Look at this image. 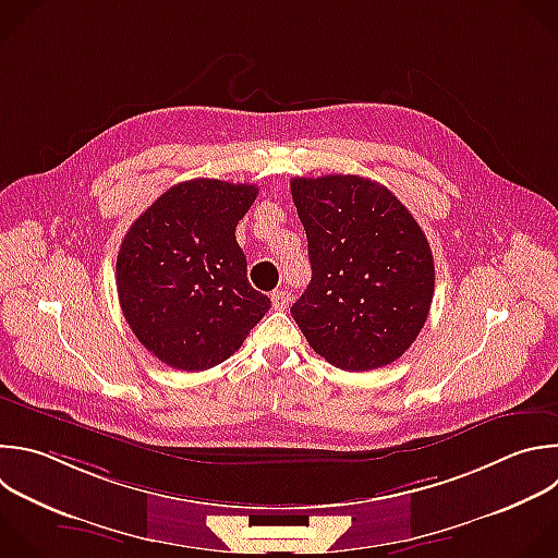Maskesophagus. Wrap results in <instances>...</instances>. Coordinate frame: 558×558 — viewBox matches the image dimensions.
<instances>
[{
  "instance_id": "1",
  "label": "esophagus",
  "mask_w": 558,
  "mask_h": 558,
  "mask_svg": "<svg viewBox=\"0 0 558 558\" xmlns=\"http://www.w3.org/2000/svg\"><path fill=\"white\" fill-rule=\"evenodd\" d=\"M289 302H291L289 291H284V289H276V291L271 293V304H274V308L284 311V308L289 306Z\"/></svg>"
}]
</instances>
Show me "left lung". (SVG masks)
Wrapping results in <instances>:
<instances>
[{
  "instance_id": "left-lung-1",
  "label": "left lung",
  "mask_w": 558,
  "mask_h": 558,
  "mask_svg": "<svg viewBox=\"0 0 558 558\" xmlns=\"http://www.w3.org/2000/svg\"><path fill=\"white\" fill-rule=\"evenodd\" d=\"M291 197L313 271L291 315L308 345L348 373L397 361L434 300L421 226L386 185L359 174L295 177Z\"/></svg>"
}]
</instances>
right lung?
Instances as JSON below:
<instances>
[{
	"label": "right lung",
	"mask_w": 558,
	"mask_h": 558,
	"mask_svg": "<svg viewBox=\"0 0 558 558\" xmlns=\"http://www.w3.org/2000/svg\"><path fill=\"white\" fill-rule=\"evenodd\" d=\"M256 195L254 183L181 181L129 228L116 260L120 306L166 365L183 373L219 365L269 311L234 234Z\"/></svg>",
	"instance_id": "1"
}]
</instances>
